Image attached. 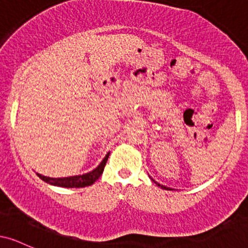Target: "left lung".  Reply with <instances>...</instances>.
I'll use <instances>...</instances> for the list:
<instances>
[{
  "instance_id": "8db88e82",
  "label": "left lung",
  "mask_w": 248,
  "mask_h": 248,
  "mask_svg": "<svg viewBox=\"0 0 248 248\" xmlns=\"http://www.w3.org/2000/svg\"><path fill=\"white\" fill-rule=\"evenodd\" d=\"M149 177H150V176H149ZM150 179H152V181L154 182V183H155V184H156V186H160V187H161V189H163V190H173V189H171V187H168V186H162V184H160V183H157V182H156V181H155V179H153L152 177H150Z\"/></svg>"
}]
</instances>
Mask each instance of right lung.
Returning a JSON list of instances; mask_svg holds the SVG:
<instances>
[{"instance_id": "obj_1", "label": "right lung", "mask_w": 248, "mask_h": 248, "mask_svg": "<svg viewBox=\"0 0 248 248\" xmlns=\"http://www.w3.org/2000/svg\"><path fill=\"white\" fill-rule=\"evenodd\" d=\"M109 154L107 153V155L105 156L104 160L100 162L98 167L95 169H93L92 171L82 173V175H76V176H69V177H61V178H52V177H47V176H43L41 173L36 172L37 176L44 181L45 183H49L51 186H62V187H85L88 186H92L93 183L99 179V177L102 175L104 172V168L106 166V162L109 157Z\"/></svg>"}]
</instances>
